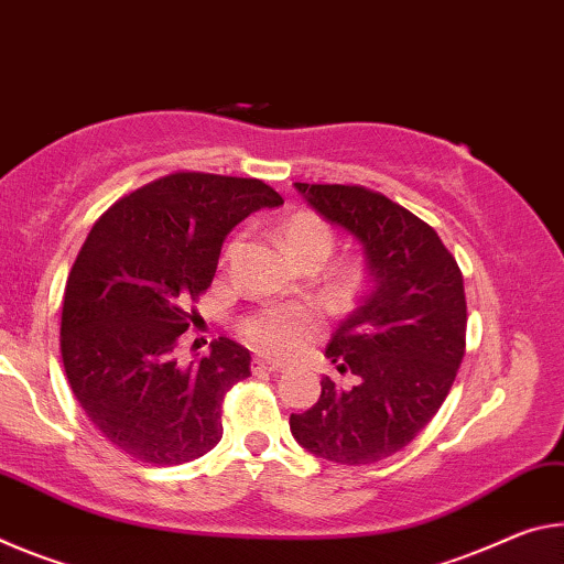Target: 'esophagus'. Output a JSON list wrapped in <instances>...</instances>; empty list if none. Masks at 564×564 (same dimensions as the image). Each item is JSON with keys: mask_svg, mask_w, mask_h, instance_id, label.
Returning <instances> with one entry per match:
<instances>
[{"mask_svg": "<svg viewBox=\"0 0 564 564\" xmlns=\"http://www.w3.org/2000/svg\"><path fill=\"white\" fill-rule=\"evenodd\" d=\"M280 369H284V365L274 362V359H264V357L252 359V372H280Z\"/></svg>", "mask_w": 564, "mask_h": 564, "instance_id": "34e87169", "label": "esophagus"}]
</instances>
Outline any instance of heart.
<instances>
[{"label":"heart","instance_id":"1","mask_svg":"<svg viewBox=\"0 0 564 564\" xmlns=\"http://www.w3.org/2000/svg\"><path fill=\"white\" fill-rule=\"evenodd\" d=\"M335 245L332 229L315 215H294L282 227V247L290 260L304 254H319L327 260ZM235 242L227 247V257L235 252ZM365 272L359 264H349L339 274V294L352 297L362 290ZM319 327V312L310 304H267L242 322V335L252 347L270 355H288L297 349Z\"/></svg>","mask_w":564,"mask_h":564}]
</instances>
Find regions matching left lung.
Masks as SVG:
<instances>
[{
    "instance_id": "left-lung-1",
    "label": "left lung",
    "mask_w": 564,
    "mask_h": 564,
    "mask_svg": "<svg viewBox=\"0 0 564 564\" xmlns=\"http://www.w3.org/2000/svg\"><path fill=\"white\" fill-rule=\"evenodd\" d=\"M304 202L362 247L369 290L332 335L325 357L347 375L290 430L315 457L372 465L420 435L465 357L463 272L435 229L365 187L294 182Z\"/></svg>"
}]
</instances>
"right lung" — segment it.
I'll list each match as a JSON object with an SVG mask.
<instances>
[{"mask_svg":"<svg viewBox=\"0 0 564 564\" xmlns=\"http://www.w3.org/2000/svg\"><path fill=\"white\" fill-rule=\"evenodd\" d=\"M282 197L260 180L177 172L101 215L67 276L64 372L91 424L147 465H184L221 440V402L249 377V349L219 337L177 359L192 304L212 284L227 235Z\"/></svg>","mask_w":564,"mask_h":564,"instance_id":"right-lung-1","label":"right lung"}]
</instances>
